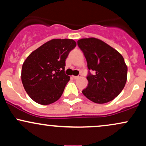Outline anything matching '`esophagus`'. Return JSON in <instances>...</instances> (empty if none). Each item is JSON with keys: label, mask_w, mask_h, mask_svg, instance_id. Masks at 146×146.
I'll use <instances>...</instances> for the list:
<instances>
[{"label": "esophagus", "mask_w": 146, "mask_h": 146, "mask_svg": "<svg viewBox=\"0 0 146 146\" xmlns=\"http://www.w3.org/2000/svg\"><path fill=\"white\" fill-rule=\"evenodd\" d=\"M81 76H82V75H81V74H80L79 75H78V76H73V78H74L75 80H78V79H79V78H81Z\"/></svg>", "instance_id": "34e87169"}]
</instances>
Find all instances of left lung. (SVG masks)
I'll list each match as a JSON object with an SVG mask.
<instances>
[{
	"instance_id": "1",
	"label": "left lung",
	"mask_w": 146,
	"mask_h": 146,
	"mask_svg": "<svg viewBox=\"0 0 146 146\" xmlns=\"http://www.w3.org/2000/svg\"><path fill=\"white\" fill-rule=\"evenodd\" d=\"M78 45L89 70L86 77L88 84L82 90L84 95L97 104L112 101L126 82L128 68L123 58L115 48L95 38L79 40Z\"/></svg>"
}]
</instances>
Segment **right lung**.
Instances as JSON below:
<instances>
[{
	"label": "right lung",
	"instance_id": "1",
	"mask_svg": "<svg viewBox=\"0 0 146 146\" xmlns=\"http://www.w3.org/2000/svg\"><path fill=\"white\" fill-rule=\"evenodd\" d=\"M75 46L73 40L53 39L25 60L22 67V82L33 101L48 105L59 100L70 80L65 74V61Z\"/></svg>",
	"mask_w": 146,
	"mask_h": 146
}]
</instances>
